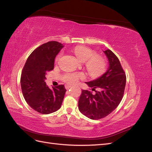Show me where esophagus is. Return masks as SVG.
<instances>
[{"label": "esophagus", "instance_id": "obj_1", "mask_svg": "<svg viewBox=\"0 0 152 152\" xmlns=\"http://www.w3.org/2000/svg\"><path fill=\"white\" fill-rule=\"evenodd\" d=\"M65 87L66 89H68L69 88H70L71 86H70V85H65Z\"/></svg>", "mask_w": 152, "mask_h": 152}]
</instances>
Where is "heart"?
I'll use <instances>...</instances> for the list:
<instances>
[{
	"mask_svg": "<svg viewBox=\"0 0 152 152\" xmlns=\"http://www.w3.org/2000/svg\"><path fill=\"white\" fill-rule=\"evenodd\" d=\"M75 54L81 61L86 62V67L90 74L94 77L102 75L107 69V63L104 59L97 56L94 50L85 46L77 47L75 49ZM63 55V51L59 52L55 58V62L58 63ZM85 75L82 73L70 72L62 75V80L67 84H75L79 79H84Z\"/></svg>",
	"mask_w": 152,
	"mask_h": 152,
	"instance_id": "heart-1",
	"label": "heart"
}]
</instances>
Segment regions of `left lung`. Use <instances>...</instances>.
<instances>
[{
  "instance_id": "8db88e82",
  "label": "left lung",
  "mask_w": 152,
  "mask_h": 152,
  "mask_svg": "<svg viewBox=\"0 0 152 152\" xmlns=\"http://www.w3.org/2000/svg\"><path fill=\"white\" fill-rule=\"evenodd\" d=\"M109 67L98 79L86 82L92 91L82 90L79 100L80 112L93 120L107 117L115 109L123 98L126 83V76L120 61L111 50L104 51ZM98 88V91H95Z\"/></svg>"
}]
</instances>
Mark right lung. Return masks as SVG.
Here are the masks:
<instances>
[{
	"label": "right lung",
	"instance_id": "1",
	"mask_svg": "<svg viewBox=\"0 0 152 152\" xmlns=\"http://www.w3.org/2000/svg\"><path fill=\"white\" fill-rule=\"evenodd\" d=\"M63 44L56 41L43 44L32 52L21 75L23 95L30 107L42 114H49L60 108L66 91L64 85L53 87L45 84L47 73L53 70L54 59Z\"/></svg>",
	"mask_w": 152,
	"mask_h": 152
}]
</instances>
